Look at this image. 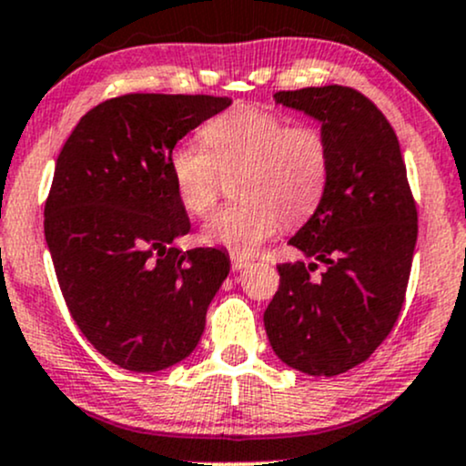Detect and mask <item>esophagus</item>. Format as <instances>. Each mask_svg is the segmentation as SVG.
<instances>
[{
  "instance_id": "esophagus-1",
  "label": "esophagus",
  "mask_w": 466,
  "mask_h": 466,
  "mask_svg": "<svg viewBox=\"0 0 466 466\" xmlns=\"http://www.w3.org/2000/svg\"><path fill=\"white\" fill-rule=\"evenodd\" d=\"M251 267V259L248 258H242V255L238 253H231V268L233 271H242V268Z\"/></svg>"
}]
</instances>
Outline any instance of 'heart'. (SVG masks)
Returning <instances> with one entry per match:
<instances>
[{
    "label": "heart",
    "instance_id": "1",
    "mask_svg": "<svg viewBox=\"0 0 466 466\" xmlns=\"http://www.w3.org/2000/svg\"><path fill=\"white\" fill-rule=\"evenodd\" d=\"M202 144H175L168 171L179 204L195 218L207 215L233 177L238 202L219 208L202 239L233 253H253L278 231L307 222L329 191L333 151L318 124H291L259 106H235L208 119Z\"/></svg>",
    "mask_w": 466,
    "mask_h": 466
}]
</instances>
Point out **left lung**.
Wrapping results in <instances>:
<instances>
[{"label":"left lung","instance_id":"8db88e82","mask_svg":"<svg viewBox=\"0 0 466 466\" xmlns=\"http://www.w3.org/2000/svg\"><path fill=\"white\" fill-rule=\"evenodd\" d=\"M273 97L322 122L333 171L319 208L289 239L315 262L278 264L264 327L282 362L331 378L371 358L398 322L418 208L393 127L371 99L338 84ZM318 261L325 271L313 279Z\"/></svg>","mask_w":466,"mask_h":466}]
</instances>
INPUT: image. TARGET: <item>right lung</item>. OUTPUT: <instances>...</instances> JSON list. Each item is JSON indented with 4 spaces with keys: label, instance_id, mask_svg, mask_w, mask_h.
Masks as SVG:
<instances>
[{
    "label": "right lung",
    "instance_id": "right-lung-1",
    "mask_svg": "<svg viewBox=\"0 0 466 466\" xmlns=\"http://www.w3.org/2000/svg\"><path fill=\"white\" fill-rule=\"evenodd\" d=\"M227 106L213 95H119L79 119L55 164L44 233L59 289L79 331L127 371L191 355L231 268L219 248L173 247L191 222L168 171L175 144Z\"/></svg>",
    "mask_w": 466,
    "mask_h": 466
}]
</instances>
